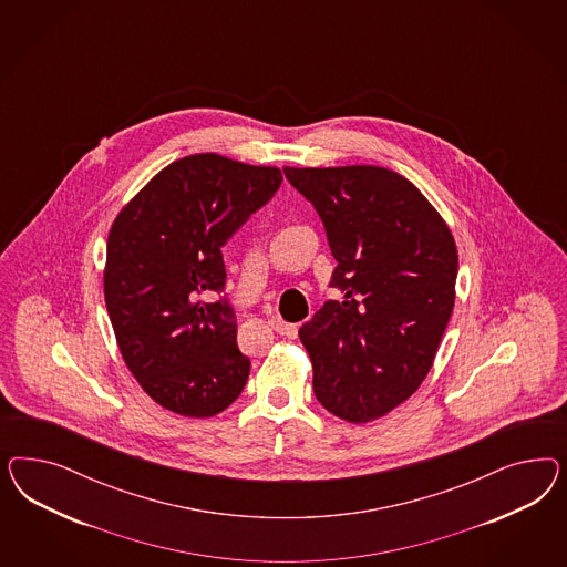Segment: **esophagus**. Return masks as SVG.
Masks as SVG:
<instances>
[{
    "label": "esophagus",
    "instance_id": "1",
    "mask_svg": "<svg viewBox=\"0 0 567 567\" xmlns=\"http://www.w3.org/2000/svg\"><path fill=\"white\" fill-rule=\"evenodd\" d=\"M270 327L275 328L278 334H285V337H289V334L295 332V327L289 324V322H285V320H280L278 316H272V318H270Z\"/></svg>",
    "mask_w": 567,
    "mask_h": 567
}]
</instances>
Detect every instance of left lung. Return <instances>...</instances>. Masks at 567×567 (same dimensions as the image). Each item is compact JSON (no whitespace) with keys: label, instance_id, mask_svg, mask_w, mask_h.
Returning <instances> with one entry per match:
<instances>
[{"label":"left lung","instance_id":"left-lung-1","mask_svg":"<svg viewBox=\"0 0 567 567\" xmlns=\"http://www.w3.org/2000/svg\"><path fill=\"white\" fill-rule=\"evenodd\" d=\"M282 183L275 166L218 154L181 157L122 207L107 235L103 295L122 360L162 408L212 417L240 395L223 245Z\"/></svg>","mask_w":567,"mask_h":567}]
</instances>
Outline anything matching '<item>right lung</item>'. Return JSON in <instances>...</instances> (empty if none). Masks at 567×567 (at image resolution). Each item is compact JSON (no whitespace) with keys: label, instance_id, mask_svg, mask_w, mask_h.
<instances>
[{"label":"right lung","instance_id":"right-lung-1","mask_svg":"<svg viewBox=\"0 0 567 567\" xmlns=\"http://www.w3.org/2000/svg\"><path fill=\"white\" fill-rule=\"evenodd\" d=\"M285 176L324 223L337 259L330 287L344 297L299 328L313 393L347 422H372L410 399L432 368L455 303V240L396 172L339 166Z\"/></svg>","mask_w":567,"mask_h":567}]
</instances>
